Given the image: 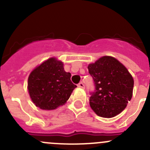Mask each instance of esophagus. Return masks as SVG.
<instances>
[{
  "instance_id": "esophagus-1",
  "label": "esophagus",
  "mask_w": 150,
  "mask_h": 150,
  "mask_svg": "<svg viewBox=\"0 0 150 150\" xmlns=\"http://www.w3.org/2000/svg\"><path fill=\"white\" fill-rule=\"evenodd\" d=\"M78 86L79 88H85L84 84L83 83H78Z\"/></svg>"
}]
</instances>
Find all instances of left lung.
<instances>
[{"label":"left lung","mask_w":150,"mask_h":150,"mask_svg":"<svg viewBox=\"0 0 150 150\" xmlns=\"http://www.w3.org/2000/svg\"><path fill=\"white\" fill-rule=\"evenodd\" d=\"M96 91L89 99L91 108L100 117L111 118L120 114L131 101L134 78L115 57L104 56L88 65Z\"/></svg>","instance_id":"1"}]
</instances>
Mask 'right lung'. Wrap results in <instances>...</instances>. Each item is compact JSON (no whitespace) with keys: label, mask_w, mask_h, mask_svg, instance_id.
<instances>
[{"label":"right lung","mask_w":150,"mask_h":150,"mask_svg":"<svg viewBox=\"0 0 150 150\" xmlns=\"http://www.w3.org/2000/svg\"><path fill=\"white\" fill-rule=\"evenodd\" d=\"M65 72L64 63L51 57L36 67L28 77V91L32 102L43 110H54L64 105L77 87Z\"/></svg>","instance_id":"obj_1"}]
</instances>
